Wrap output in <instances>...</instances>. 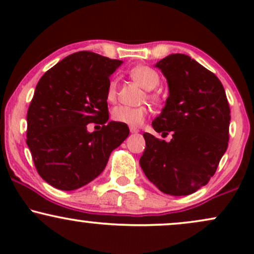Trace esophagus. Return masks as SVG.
<instances>
[{
    "label": "esophagus",
    "instance_id": "obj_1",
    "mask_svg": "<svg viewBox=\"0 0 254 254\" xmlns=\"http://www.w3.org/2000/svg\"><path fill=\"white\" fill-rule=\"evenodd\" d=\"M138 129H137V127H130V132L131 133H136V132H138Z\"/></svg>",
    "mask_w": 254,
    "mask_h": 254
}]
</instances>
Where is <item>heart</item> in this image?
<instances>
[{"label": "heart", "instance_id": "1", "mask_svg": "<svg viewBox=\"0 0 254 254\" xmlns=\"http://www.w3.org/2000/svg\"><path fill=\"white\" fill-rule=\"evenodd\" d=\"M129 75L132 80L141 84L145 89H154L160 82L159 74L153 68L147 65H136L129 70ZM117 98V84L115 80H111L107 86L106 99L109 101H115ZM148 98L153 101L159 100V97L155 94H149ZM149 115V107H129V106H117L112 111V119L117 123L127 125L130 127H138L144 123Z\"/></svg>", "mask_w": 254, "mask_h": 254}]
</instances>
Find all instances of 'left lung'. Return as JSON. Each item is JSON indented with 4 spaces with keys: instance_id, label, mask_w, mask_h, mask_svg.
Returning a JSON list of instances; mask_svg holds the SVG:
<instances>
[{
    "instance_id": "left-lung-1",
    "label": "left lung",
    "mask_w": 254,
    "mask_h": 254,
    "mask_svg": "<svg viewBox=\"0 0 254 254\" xmlns=\"http://www.w3.org/2000/svg\"><path fill=\"white\" fill-rule=\"evenodd\" d=\"M156 66L167 78L170 97L151 125L164 137L172 132V139L144 132L139 165L160 191L188 196L208 184L226 153L229 103L216 75L186 55H170Z\"/></svg>"
}]
</instances>
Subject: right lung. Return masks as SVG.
Instances as JSON below:
<instances>
[{"label": "right lung", "instance_id": "1", "mask_svg": "<svg viewBox=\"0 0 254 254\" xmlns=\"http://www.w3.org/2000/svg\"><path fill=\"white\" fill-rule=\"evenodd\" d=\"M122 64L92 51L69 55L38 82L27 111V143L39 176L72 191L95 179L111 151L129 136L127 125L109 121L110 75ZM103 125L92 134L86 124Z\"/></svg>", "mask_w": 254, "mask_h": 254}]
</instances>
